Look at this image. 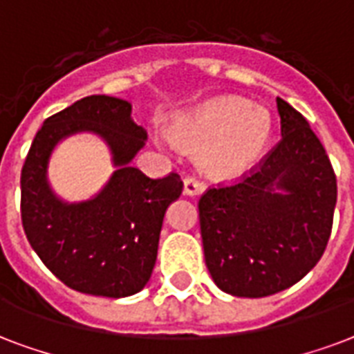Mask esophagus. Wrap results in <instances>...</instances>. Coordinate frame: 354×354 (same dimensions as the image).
<instances>
[{
  "instance_id": "esophagus-1",
  "label": "esophagus",
  "mask_w": 354,
  "mask_h": 354,
  "mask_svg": "<svg viewBox=\"0 0 354 354\" xmlns=\"http://www.w3.org/2000/svg\"><path fill=\"white\" fill-rule=\"evenodd\" d=\"M205 190V185L201 180H197L196 177H186L185 179V194L186 196H197Z\"/></svg>"
}]
</instances>
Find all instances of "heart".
<instances>
[{"label": "heart", "mask_w": 354, "mask_h": 354, "mask_svg": "<svg viewBox=\"0 0 354 354\" xmlns=\"http://www.w3.org/2000/svg\"><path fill=\"white\" fill-rule=\"evenodd\" d=\"M174 138L199 149V164L216 179H238L264 155L271 138L270 112L240 97H220L180 116Z\"/></svg>", "instance_id": "heart-1"}]
</instances>
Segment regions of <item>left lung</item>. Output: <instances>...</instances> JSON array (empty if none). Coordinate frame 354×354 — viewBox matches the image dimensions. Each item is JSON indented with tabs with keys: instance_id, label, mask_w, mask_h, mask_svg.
<instances>
[{
	"instance_id": "left-lung-1",
	"label": "left lung",
	"mask_w": 354,
	"mask_h": 354,
	"mask_svg": "<svg viewBox=\"0 0 354 354\" xmlns=\"http://www.w3.org/2000/svg\"><path fill=\"white\" fill-rule=\"evenodd\" d=\"M282 138L231 185L199 199L205 264L218 288L266 297L319 262L336 207V175L305 116L277 97Z\"/></svg>"
}]
</instances>
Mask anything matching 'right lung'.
Instances as JSON below:
<instances>
[{
  "label": "right lung",
  "instance_id": "right-lung-1",
  "mask_svg": "<svg viewBox=\"0 0 354 354\" xmlns=\"http://www.w3.org/2000/svg\"><path fill=\"white\" fill-rule=\"evenodd\" d=\"M79 130L107 140L118 169L94 200L68 205L45 179L56 142ZM147 133L131 120V103L88 95L49 116L21 168V225L46 268L72 290L127 297L144 288L155 268L166 208L183 192L179 174L151 179L129 166Z\"/></svg>",
  "mask_w": 354,
  "mask_h": 354
}]
</instances>
